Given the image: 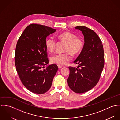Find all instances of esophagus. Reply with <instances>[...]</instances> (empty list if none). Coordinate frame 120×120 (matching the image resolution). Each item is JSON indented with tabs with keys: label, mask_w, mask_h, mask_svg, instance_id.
Listing matches in <instances>:
<instances>
[{
	"label": "esophagus",
	"mask_w": 120,
	"mask_h": 120,
	"mask_svg": "<svg viewBox=\"0 0 120 120\" xmlns=\"http://www.w3.org/2000/svg\"><path fill=\"white\" fill-rule=\"evenodd\" d=\"M58 68L59 69L61 68H62V66H61V65H58Z\"/></svg>",
	"instance_id": "1"
}]
</instances>
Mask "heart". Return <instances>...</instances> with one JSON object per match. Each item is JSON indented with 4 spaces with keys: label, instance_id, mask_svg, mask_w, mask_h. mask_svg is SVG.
<instances>
[{
    "label": "heart",
    "instance_id": "b5f03b06",
    "mask_svg": "<svg viewBox=\"0 0 120 120\" xmlns=\"http://www.w3.org/2000/svg\"><path fill=\"white\" fill-rule=\"evenodd\" d=\"M57 37L61 41L66 43L64 53H60L52 56L51 61L53 63L64 65L70 61L72 57L71 53L73 55H77L80 53L84 47V41L82 38L77 37L73 33L66 32L58 34ZM56 46V41L52 37L47 38L45 41V46L49 52L55 50Z\"/></svg>",
    "mask_w": 120,
    "mask_h": 120
}]
</instances>
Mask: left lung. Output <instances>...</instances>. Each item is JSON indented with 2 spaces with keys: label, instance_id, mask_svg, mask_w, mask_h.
<instances>
[{
  "label": "left lung",
  "instance_id": "obj_1",
  "mask_svg": "<svg viewBox=\"0 0 120 120\" xmlns=\"http://www.w3.org/2000/svg\"><path fill=\"white\" fill-rule=\"evenodd\" d=\"M84 36L85 43L81 53L74 60L77 68L69 67L68 83L70 88L77 93L87 92L98 82L104 65L102 42L96 32L83 26L75 27Z\"/></svg>",
  "mask_w": 120,
  "mask_h": 120
}]
</instances>
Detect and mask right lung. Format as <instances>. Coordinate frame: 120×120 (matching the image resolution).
Instances as JSON below:
<instances>
[{
  "instance_id": "obj_1",
  "label": "right lung",
  "mask_w": 120,
  "mask_h": 120,
  "mask_svg": "<svg viewBox=\"0 0 120 120\" xmlns=\"http://www.w3.org/2000/svg\"><path fill=\"white\" fill-rule=\"evenodd\" d=\"M56 30L46 26L31 24L17 41L15 55L16 70L22 84L33 93L41 94L48 91L58 71L56 64L44 69L49 62L46 39Z\"/></svg>"
}]
</instances>
